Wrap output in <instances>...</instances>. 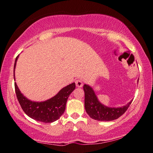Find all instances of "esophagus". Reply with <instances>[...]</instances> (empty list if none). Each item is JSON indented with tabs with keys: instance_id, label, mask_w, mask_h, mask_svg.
Returning <instances> with one entry per match:
<instances>
[{
	"instance_id": "obj_1",
	"label": "esophagus",
	"mask_w": 153,
	"mask_h": 153,
	"mask_svg": "<svg viewBox=\"0 0 153 153\" xmlns=\"http://www.w3.org/2000/svg\"><path fill=\"white\" fill-rule=\"evenodd\" d=\"M75 83H76V86L79 87V88L82 87V85H83L82 81H81V79H76V80H75Z\"/></svg>"
}]
</instances>
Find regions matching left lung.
I'll return each mask as SVG.
<instances>
[{"label":"left lung","mask_w":153,"mask_h":153,"mask_svg":"<svg viewBox=\"0 0 153 153\" xmlns=\"http://www.w3.org/2000/svg\"><path fill=\"white\" fill-rule=\"evenodd\" d=\"M85 109L91 118L99 121H111L118 118L129 108L131 101L127 105L119 108H111L103 105L98 101L93 88L88 85L84 84Z\"/></svg>","instance_id":"left-lung-1"}]
</instances>
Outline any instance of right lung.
<instances>
[{
	"instance_id": "1",
	"label": "right lung",
	"mask_w": 153,
	"mask_h": 153,
	"mask_svg": "<svg viewBox=\"0 0 153 153\" xmlns=\"http://www.w3.org/2000/svg\"><path fill=\"white\" fill-rule=\"evenodd\" d=\"M18 57L19 56H16L14 62V72ZM75 83H72L60 90L57 95L51 99L42 102H35L25 97L21 93L16 83H14L16 97L25 114L35 120L45 123H53L63 114L68 97L75 89Z\"/></svg>"
}]
</instances>
